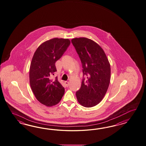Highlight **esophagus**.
<instances>
[{
    "mask_svg": "<svg viewBox=\"0 0 146 146\" xmlns=\"http://www.w3.org/2000/svg\"><path fill=\"white\" fill-rule=\"evenodd\" d=\"M64 83H65V85H66L67 87H68V85H69V82H68V81H65V82H64Z\"/></svg>",
    "mask_w": 146,
    "mask_h": 146,
    "instance_id": "1",
    "label": "esophagus"
}]
</instances>
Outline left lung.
<instances>
[{
  "label": "left lung",
  "instance_id": "1",
  "mask_svg": "<svg viewBox=\"0 0 146 146\" xmlns=\"http://www.w3.org/2000/svg\"><path fill=\"white\" fill-rule=\"evenodd\" d=\"M72 43L82 63L83 75L87 76L82 82L76 95L78 103L85 107L97 105L104 98L110 85V65L100 45L86 38H75Z\"/></svg>",
  "mask_w": 146,
  "mask_h": 146
}]
</instances>
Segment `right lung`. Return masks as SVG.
<instances>
[{
	"instance_id": "right-lung-1",
	"label": "right lung",
	"mask_w": 146,
	"mask_h": 146,
	"mask_svg": "<svg viewBox=\"0 0 146 146\" xmlns=\"http://www.w3.org/2000/svg\"><path fill=\"white\" fill-rule=\"evenodd\" d=\"M68 39L53 38L43 42L36 50L30 64V86L36 100L47 107L58 104L64 94V88L56 77L50 76L56 71L55 63L70 44Z\"/></svg>"
}]
</instances>
